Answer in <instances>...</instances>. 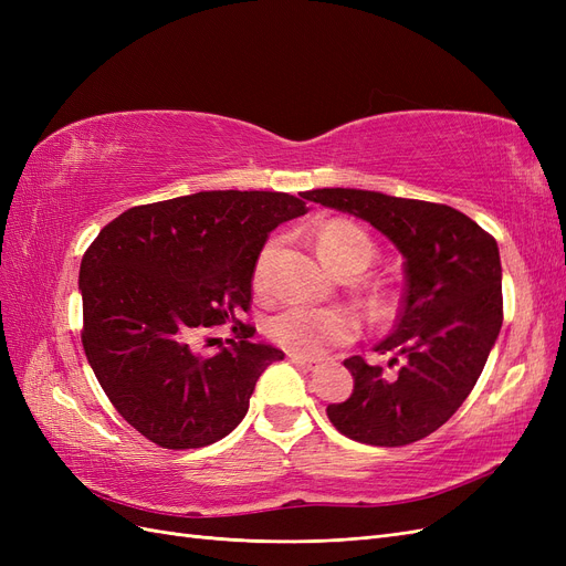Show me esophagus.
Returning <instances> with one entry per match:
<instances>
[{
    "mask_svg": "<svg viewBox=\"0 0 566 566\" xmlns=\"http://www.w3.org/2000/svg\"><path fill=\"white\" fill-rule=\"evenodd\" d=\"M287 361L295 364L302 370H316V368H321V361H316V358H306V356H300V354H293V352L287 354Z\"/></svg>",
    "mask_w": 566,
    "mask_h": 566,
    "instance_id": "1",
    "label": "esophagus"
}]
</instances>
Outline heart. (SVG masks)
<instances>
[{"label":"heart","mask_w":566,"mask_h":566,"mask_svg":"<svg viewBox=\"0 0 566 566\" xmlns=\"http://www.w3.org/2000/svg\"><path fill=\"white\" fill-rule=\"evenodd\" d=\"M318 254L333 273H342L349 269L366 271L373 262V243L370 238L349 221H331L325 224L318 235ZM273 254V245H269L260 262H256L252 287L254 293H266V271ZM358 331L361 321L349 310H316L306 304H287L281 312L266 321V335L293 354L302 356H321L333 347L347 345Z\"/></svg>","instance_id":"obj_1"}]
</instances>
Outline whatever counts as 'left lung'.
<instances>
[{
    "mask_svg": "<svg viewBox=\"0 0 566 566\" xmlns=\"http://www.w3.org/2000/svg\"><path fill=\"white\" fill-rule=\"evenodd\" d=\"M314 200L385 233L403 254L406 287L397 325L375 352L391 354L387 373L364 356L347 401L325 408L337 432L370 447H406L447 422L484 370L503 323L501 254L495 238L449 205L358 188H316Z\"/></svg>",
    "mask_w": 566,
    "mask_h": 566,
    "instance_id": "left-lung-1",
    "label": "left lung"
}]
</instances>
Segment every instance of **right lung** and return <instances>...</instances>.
Returning <instances> with one entry per match:
<instances>
[{"label":"right lung","mask_w":566,"mask_h":566,"mask_svg":"<svg viewBox=\"0 0 566 566\" xmlns=\"http://www.w3.org/2000/svg\"><path fill=\"white\" fill-rule=\"evenodd\" d=\"M306 214L276 191H200L136 205L82 256V347L106 397L163 449L233 432L260 375L283 352L252 342V276L269 233ZM233 322L232 347L200 357L192 337Z\"/></svg>","instance_id":"1"}]
</instances>
